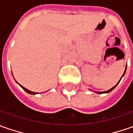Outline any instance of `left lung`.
Returning <instances> with one entry per match:
<instances>
[{
	"instance_id": "1",
	"label": "left lung",
	"mask_w": 133,
	"mask_h": 133,
	"mask_svg": "<svg viewBox=\"0 0 133 133\" xmlns=\"http://www.w3.org/2000/svg\"><path fill=\"white\" fill-rule=\"evenodd\" d=\"M126 69H127V66H126V68H125V70H124V74H123V75H122V77H123L124 76V74H125V72H126ZM122 78H120V80L122 79ZM120 80H119V82H120ZM119 82H118V83H117V84H116V85L114 86V87H112L111 89H108V90H107V91H104V92H97V93H98V94H103V93H108V92H111L112 90H113V89H114V88L116 87V86H117V84H118L119 83Z\"/></svg>"
}]
</instances>
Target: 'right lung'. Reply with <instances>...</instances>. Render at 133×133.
Instances as JSON below:
<instances>
[{
	"mask_svg": "<svg viewBox=\"0 0 133 133\" xmlns=\"http://www.w3.org/2000/svg\"><path fill=\"white\" fill-rule=\"evenodd\" d=\"M19 85L20 86V87H21L22 88V89H24V90H25V92H26L28 93V94H31V95H36V94H38V92H32V91H30L29 89H26V88H25L24 87H22V86L20 85V84H19Z\"/></svg>",
	"mask_w": 133,
	"mask_h": 133,
	"instance_id": "1",
	"label": "right lung"
}]
</instances>
